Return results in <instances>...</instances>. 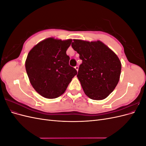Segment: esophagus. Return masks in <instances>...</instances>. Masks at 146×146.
Here are the masks:
<instances>
[{"label":"esophagus","mask_w":146,"mask_h":146,"mask_svg":"<svg viewBox=\"0 0 146 146\" xmlns=\"http://www.w3.org/2000/svg\"><path fill=\"white\" fill-rule=\"evenodd\" d=\"M75 69H76L77 70V71H78V66H76V67H75Z\"/></svg>","instance_id":"esophagus-1"}]
</instances>
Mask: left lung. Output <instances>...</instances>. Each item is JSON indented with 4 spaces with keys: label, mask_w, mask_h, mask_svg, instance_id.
I'll use <instances>...</instances> for the list:
<instances>
[{
    "label": "left lung",
    "mask_w": 146,
    "mask_h": 146,
    "mask_svg": "<svg viewBox=\"0 0 146 146\" xmlns=\"http://www.w3.org/2000/svg\"><path fill=\"white\" fill-rule=\"evenodd\" d=\"M73 41L72 47L82 60L77 77L84 92L92 100L107 98L120 78L121 61L115 53L100 41Z\"/></svg>",
    "instance_id": "1"
}]
</instances>
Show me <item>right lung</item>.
Segmentation results:
<instances>
[{
    "instance_id": "1",
    "label": "right lung",
    "mask_w": 146,
    "mask_h": 146,
    "mask_svg": "<svg viewBox=\"0 0 146 146\" xmlns=\"http://www.w3.org/2000/svg\"><path fill=\"white\" fill-rule=\"evenodd\" d=\"M72 41L48 38L29 52L26 72L31 85L44 98L55 99L62 95L77 74L69 66L70 58L66 54Z\"/></svg>"
}]
</instances>
